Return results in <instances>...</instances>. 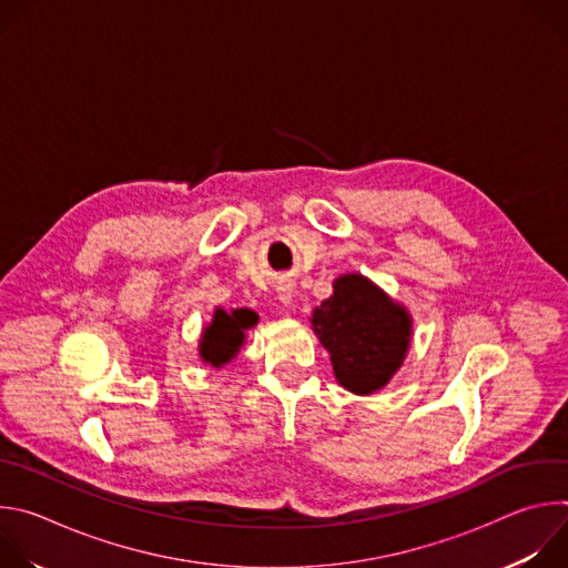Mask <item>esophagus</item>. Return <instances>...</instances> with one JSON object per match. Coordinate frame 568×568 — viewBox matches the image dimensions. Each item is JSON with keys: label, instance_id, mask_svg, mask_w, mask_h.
<instances>
[{"label": "esophagus", "instance_id": "34e87169", "mask_svg": "<svg viewBox=\"0 0 568 568\" xmlns=\"http://www.w3.org/2000/svg\"><path fill=\"white\" fill-rule=\"evenodd\" d=\"M278 301L283 303V305H292V285H281L278 287Z\"/></svg>", "mask_w": 568, "mask_h": 568}]
</instances>
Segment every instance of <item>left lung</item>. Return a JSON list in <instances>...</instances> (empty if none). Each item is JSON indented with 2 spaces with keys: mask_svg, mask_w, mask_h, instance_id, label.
<instances>
[{
  "mask_svg": "<svg viewBox=\"0 0 568 568\" xmlns=\"http://www.w3.org/2000/svg\"><path fill=\"white\" fill-rule=\"evenodd\" d=\"M312 331L331 353L335 379L355 395H373L402 368L414 318L362 274L333 281V296L312 312Z\"/></svg>",
  "mask_w": 568,
  "mask_h": 568,
  "instance_id": "left-lung-1",
  "label": "left lung"
}]
</instances>
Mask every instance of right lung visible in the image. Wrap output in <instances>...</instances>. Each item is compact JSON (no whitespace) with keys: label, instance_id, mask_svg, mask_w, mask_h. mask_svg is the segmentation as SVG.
<instances>
[{"label":"right lung","instance_id":"obj_1","mask_svg":"<svg viewBox=\"0 0 568 568\" xmlns=\"http://www.w3.org/2000/svg\"><path fill=\"white\" fill-rule=\"evenodd\" d=\"M258 323V314L250 307L237 310H213V318L209 326L202 331L197 353L200 359L211 368H222L231 359L237 357L240 348L247 342V331H252Z\"/></svg>","mask_w":568,"mask_h":568}]
</instances>
